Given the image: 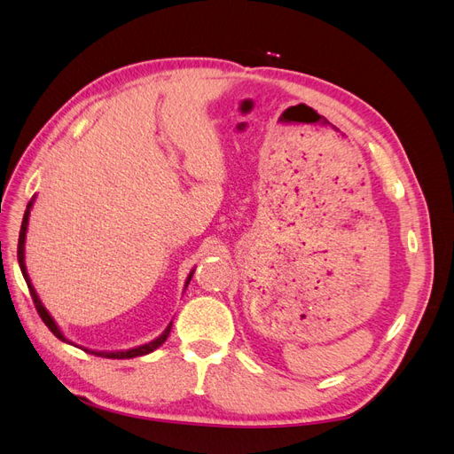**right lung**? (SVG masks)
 Returning a JSON list of instances; mask_svg holds the SVG:
<instances>
[{
  "instance_id": "obj_1",
  "label": "right lung",
  "mask_w": 454,
  "mask_h": 454,
  "mask_svg": "<svg viewBox=\"0 0 454 454\" xmlns=\"http://www.w3.org/2000/svg\"><path fill=\"white\" fill-rule=\"evenodd\" d=\"M34 200H35V197L28 202V208H26V212H24V217H22V225H20V235H19V250H17V257H19V265H20V270H22V277H24V280H26V284H28V290H30V295H32V299H34V305H35V309H37V312H39V316H41V320L45 322V325L51 329L52 332V335L54 337H59L60 340H64V342H67V345H72V340L70 339H66L64 337V333L60 332V327L57 325V322H54V318L52 316L49 314V310L43 307V303H41V299H39V295H37V292L34 290V286H32V280H30V277H28V270H26V263H24V244H26V231H28V219H30V210H32V206H34ZM193 272H195V269L189 272V277H187V280H185V287L189 286V282H191V278H193ZM170 329H172V322L167 325V329H164V332L157 337V339H153V340H149V342H145V345H140V347H134V348H129V350H115V352H98V350H87V348H83V350H87L89 354H96V356H102V358H115V360H125V358H136V356H145V354H149V352H153V350H157L164 340L168 339V335H170Z\"/></svg>"
}]
</instances>
